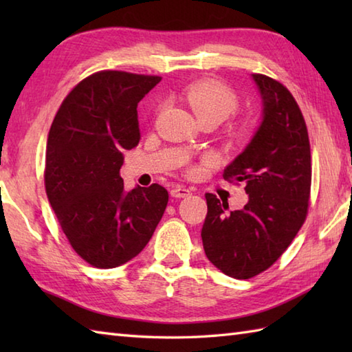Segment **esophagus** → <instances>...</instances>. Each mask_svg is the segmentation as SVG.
<instances>
[{
    "mask_svg": "<svg viewBox=\"0 0 352 352\" xmlns=\"http://www.w3.org/2000/svg\"><path fill=\"white\" fill-rule=\"evenodd\" d=\"M190 193H192L190 189L184 188V186H180V184H177L170 189V195L174 198H186V197H189Z\"/></svg>",
    "mask_w": 352,
    "mask_h": 352,
    "instance_id": "obj_1",
    "label": "esophagus"
}]
</instances>
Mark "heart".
Listing matches in <instances>:
<instances>
[{
    "instance_id": "obj_1",
    "label": "heart",
    "mask_w": 352,
    "mask_h": 352,
    "mask_svg": "<svg viewBox=\"0 0 352 352\" xmlns=\"http://www.w3.org/2000/svg\"><path fill=\"white\" fill-rule=\"evenodd\" d=\"M184 100L195 111L201 122L213 121L219 124L233 115L239 107L236 92L218 80H201L188 86L184 91ZM230 134L237 142L246 140L251 134V122L248 119H242L233 125ZM199 170V168H193L192 174H197Z\"/></svg>"
}]
</instances>
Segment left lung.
<instances>
[{
  "mask_svg": "<svg viewBox=\"0 0 352 352\" xmlns=\"http://www.w3.org/2000/svg\"><path fill=\"white\" fill-rule=\"evenodd\" d=\"M263 101V121L251 142L223 170L243 183L248 203L227 213L228 203L206 193L201 237L207 258L228 276L248 280L271 267L307 218L311 155L300 106L280 81L252 74Z\"/></svg>",
  "mask_w": 352,
  "mask_h": 352,
  "instance_id": "1",
  "label": "left lung"
}]
</instances>
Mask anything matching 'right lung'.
I'll return each mask as SVG.
<instances>
[{"instance_id": "add662e5", "label": "right lung", "mask_w": 352, "mask_h": 352, "mask_svg": "<svg viewBox=\"0 0 352 352\" xmlns=\"http://www.w3.org/2000/svg\"><path fill=\"white\" fill-rule=\"evenodd\" d=\"M159 76L100 71L66 95L50 129L45 190L72 250L100 269L136 257L168 206L160 184L124 190V149L139 144L138 104Z\"/></svg>"}]
</instances>
